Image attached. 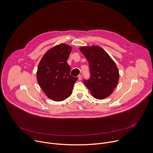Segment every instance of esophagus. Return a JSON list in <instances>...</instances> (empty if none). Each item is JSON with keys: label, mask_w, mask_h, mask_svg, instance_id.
<instances>
[{"label": "esophagus", "mask_w": 153, "mask_h": 153, "mask_svg": "<svg viewBox=\"0 0 153 153\" xmlns=\"http://www.w3.org/2000/svg\"><path fill=\"white\" fill-rule=\"evenodd\" d=\"M82 79V75H79V76H78V79H79V80H81Z\"/></svg>", "instance_id": "34e87169"}]
</instances>
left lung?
Instances as JSON below:
<instances>
[{
    "mask_svg": "<svg viewBox=\"0 0 153 153\" xmlns=\"http://www.w3.org/2000/svg\"><path fill=\"white\" fill-rule=\"evenodd\" d=\"M80 52L87 59L90 78L83 83L92 95L98 100L109 97L119 80V71L115 62L106 51L99 46L80 47Z\"/></svg>",
    "mask_w": 153,
    "mask_h": 153,
    "instance_id": "left-lung-1",
    "label": "left lung"
}]
</instances>
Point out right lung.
<instances>
[{"mask_svg":"<svg viewBox=\"0 0 153 153\" xmlns=\"http://www.w3.org/2000/svg\"><path fill=\"white\" fill-rule=\"evenodd\" d=\"M71 50L66 44L57 45L47 51L38 65V84L47 97L55 101L69 97L78 79L70 75V67L67 62Z\"/></svg>","mask_w":153,"mask_h":153,"instance_id":"right-lung-1","label":"right lung"}]
</instances>
